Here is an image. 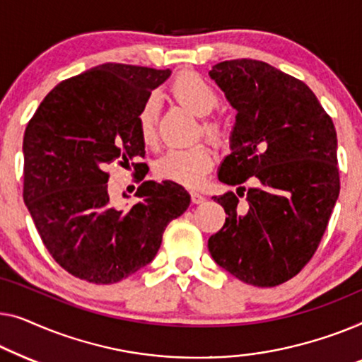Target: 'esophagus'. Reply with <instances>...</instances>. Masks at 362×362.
Here are the masks:
<instances>
[{
    "mask_svg": "<svg viewBox=\"0 0 362 362\" xmlns=\"http://www.w3.org/2000/svg\"><path fill=\"white\" fill-rule=\"evenodd\" d=\"M190 198H192V203H195V205H198V203H203L206 200L205 195H202V193H198V192H192Z\"/></svg>",
    "mask_w": 362,
    "mask_h": 362,
    "instance_id": "34e87169",
    "label": "esophagus"
}]
</instances>
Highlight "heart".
<instances>
[{"instance_id": "1", "label": "heart", "mask_w": 362, "mask_h": 362, "mask_svg": "<svg viewBox=\"0 0 362 362\" xmlns=\"http://www.w3.org/2000/svg\"><path fill=\"white\" fill-rule=\"evenodd\" d=\"M170 93L179 103L198 116H208L220 106V93L210 81L192 72L180 74L170 85ZM159 123V101L156 96L147 98L137 113V132L146 146H152L157 139ZM202 132L218 146L230 142V128L221 118H205L202 121ZM215 154L206 142H198L190 147H172L160 156L156 172L160 179L180 185L195 187L203 180L213 167Z\"/></svg>"}]
</instances>
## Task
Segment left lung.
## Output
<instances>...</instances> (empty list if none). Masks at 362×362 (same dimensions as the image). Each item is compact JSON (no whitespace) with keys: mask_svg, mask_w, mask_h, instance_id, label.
<instances>
[{"mask_svg":"<svg viewBox=\"0 0 362 362\" xmlns=\"http://www.w3.org/2000/svg\"><path fill=\"white\" fill-rule=\"evenodd\" d=\"M210 77L238 111L218 174L238 192L213 197L228 216L208 249L241 282L276 287L310 262L338 200L333 119L302 80L261 60H225Z\"/></svg>","mask_w":362,"mask_h":362,"instance_id":"left-lung-1","label":"left lung"}]
</instances>
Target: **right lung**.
I'll list each match as a JSON object with an SVG mask.
<instances>
[{"label": "right lung", "mask_w": 362, "mask_h": 362, "mask_svg": "<svg viewBox=\"0 0 362 362\" xmlns=\"http://www.w3.org/2000/svg\"><path fill=\"white\" fill-rule=\"evenodd\" d=\"M169 75L98 65L54 86L26 126L24 203L54 261L81 281L116 284L147 266L167 225L190 205L182 185L142 182L144 170L134 174L142 182L134 205L110 200L108 165H142L137 113Z\"/></svg>", "instance_id": "add662e5"}]
</instances>
